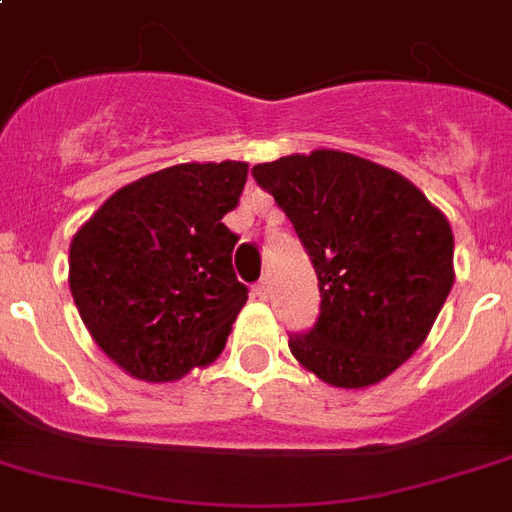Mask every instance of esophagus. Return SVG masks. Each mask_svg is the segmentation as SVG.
<instances>
[{
	"instance_id": "1",
	"label": "esophagus",
	"mask_w": 512,
	"mask_h": 512,
	"mask_svg": "<svg viewBox=\"0 0 512 512\" xmlns=\"http://www.w3.org/2000/svg\"><path fill=\"white\" fill-rule=\"evenodd\" d=\"M256 295H259L261 301H269V280H261L256 285Z\"/></svg>"
}]
</instances>
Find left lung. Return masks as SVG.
I'll return each mask as SVG.
<instances>
[{
  "label": "left lung",
  "mask_w": 512,
  "mask_h": 512,
  "mask_svg": "<svg viewBox=\"0 0 512 512\" xmlns=\"http://www.w3.org/2000/svg\"><path fill=\"white\" fill-rule=\"evenodd\" d=\"M319 277L314 329L290 337L303 369L342 390L387 379L421 348L453 290L450 222L400 172L335 149L256 164Z\"/></svg>",
  "instance_id": "1"
}]
</instances>
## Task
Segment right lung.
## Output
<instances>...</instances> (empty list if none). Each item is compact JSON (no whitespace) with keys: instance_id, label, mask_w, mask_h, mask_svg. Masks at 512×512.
<instances>
[{"instance_id":"right-lung-1","label":"right lung","mask_w":512,"mask_h":512,"mask_svg":"<svg viewBox=\"0 0 512 512\" xmlns=\"http://www.w3.org/2000/svg\"><path fill=\"white\" fill-rule=\"evenodd\" d=\"M246 162H185L125 185L70 243V293L104 353L143 382H175L225 350L248 287L232 272Z\"/></svg>"}]
</instances>
